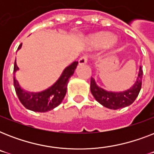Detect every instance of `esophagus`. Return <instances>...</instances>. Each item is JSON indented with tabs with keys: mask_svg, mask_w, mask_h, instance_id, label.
I'll return each instance as SVG.
<instances>
[{
	"mask_svg": "<svg viewBox=\"0 0 154 154\" xmlns=\"http://www.w3.org/2000/svg\"><path fill=\"white\" fill-rule=\"evenodd\" d=\"M87 60H88V56L84 55L80 58L78 62H79V65H84V64H86Z\"/></svg>",
	"mask_w": 154,
	"mask_h": 154,
	"instance_id": "obj_1",
	"label": "esophagus"
}]
</instances>
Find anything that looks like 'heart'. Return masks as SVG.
I'll use <instances>...</instances> for the list:
<instances>
[{
    "mask_svg": "<svg viewBox=\"0 0 154 154\" xmlns=\"http://www.w3.org/2000/svg\"><path fill=\"white\" fill-rule=\"evenodd\" d=\"M115 41V37L108 32H101L93 36L90 39V44L95 48L103 47L111 44Z\"/></svg>",
    "mask_w": 154,
    "mask_h": 154,
    "instance_id": "heart-1",
    "label": "heart"
}]
</instances>
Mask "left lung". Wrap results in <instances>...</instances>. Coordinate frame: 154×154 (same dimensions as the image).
Here are the masks:
<instances>
[{
	"label": "left lung",
	"instance_id": "8db88e82",
	"mask_svg": "<svg viewBox=\"0 0 154 154\" xmlns=\"http://www.w3.org/2000/svg\"><path fill=\"white\" fill-rule=\"evenodd\" d=\"M142 76L143 71L141 69V66H140L137 81L134 85L130 89L123 92L106 91L99 87L96 84L95 80L92 77L90 81V90L96 101L108 109H117L126 107L131 105L138 96L141 89Z\"/></svg>",
	"mask_w": 154,
	"mask_h": 154
}]
</instances>
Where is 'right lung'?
<instances>
[{"label":"right lung","mask_w":154,"mask_h":154,"mask_svg":"<svg viewBox=\"0 0 154 154\" xmlns=\"http://www.w3.org/2000/svg\"><path fill=\"white\" fill-rule=\"evenodd\" d=\"M22 44L18 47L17 50L21 48ZM78 61H74L66 67L62 72L59 79L54 84L44 91L38 93L25 91L20 86L17 80L15 77V72L19 69L17 63H14L13 68V85L16 94L20 103L26 109L34 112H45L53 109L60 105L65 97L67 91V85L71 76L74 73Z\"/></svg>","instance_id":"right-lung-1"}]
</instances>
